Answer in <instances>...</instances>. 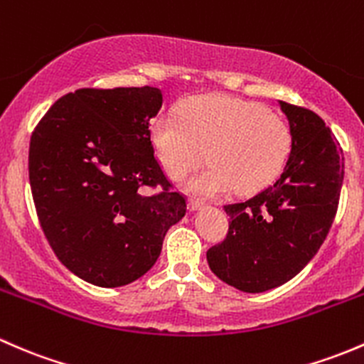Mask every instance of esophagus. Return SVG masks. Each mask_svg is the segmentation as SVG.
Listing matches in <instances>:
<instances>
[{
  "mask_svg": "<svg viewBox=\"0 0 364 364\" xmlns=\"http://www.w3.org/2000/svg\"><path fill=\"white\" fill-rule=\"evenodd\" d=\"M205 207V201L200 200V198H194V196H189V208L191 210H198Z\"/></svg>",
  "mask_w": 364,
  "mask_h": 364,
  "instance_id": "obj_1",
  "label": "esophagus"
}]
</instances>
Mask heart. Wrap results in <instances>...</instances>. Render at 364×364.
Returning <instances> with one entry per match:
<instances>
[{
  "mask_svg": "<svg viewBox=\"0 0 364 364\" xmlns=\"http://www.w3.org/2000/svg\"><path fill=\"white\" fill-rule=\"evenodd\" d=\"M152 149L170 178L186 177L205 161L210 166L187 181L191 191L223 196L237 187L264 189L284 170L293 147L289 122L257 101L226 95L189 100L178 115L152 119Z\"/></svg>",
  "mask_w": 364,
  "mask_h": 364,
  "instance_id": "heart-1",
  "label": "heart"
}]
</instances>
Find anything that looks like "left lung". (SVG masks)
<instances>
[{"mask_svg": "<svg viewBox=\"0 0 364 364\" xmlns=\"http://www.w3.org/2000/svg\"><path fill=\"white\" fill-rule=\"evenodd\" d=\"M293 147L272 186L224 205L226 238L207 250L210 269L245 293H263L298 275L329 233L343 182V151L309 108L279 101Z\"/></svg>", "mask_w": 364, "mask_h": 364, "instance_id": "1", "label": "left lung"}]
</instances>
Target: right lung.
Returning a JSON list of instances; mask_svg holds the SVG:
<instances>
[{"instance_id": "obj_1", "label": "right lung", "mask_w": 364, "mask_h": 364, "mask_svg": "<svg viewBox=\"0 0 364 364\" xmlns=\"http://www.w3.org/2000/svg\"><path fill=\"white\" fill-rule=\"evenodd\" d=\"M163 95L149 87H84L48 108L31 134L29 183L58 259L100 287L154 266L166 231L186 215L152 149L149 126ZM144 186L160 187L145 195Z\"/></svg>"}]
</instances>
